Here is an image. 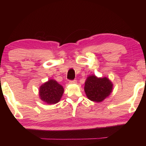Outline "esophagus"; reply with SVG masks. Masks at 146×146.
<instances>
[{
    "label": "esophagus",
    "instance_id": "obj_1",
    "mask_svg": "<svg viewBox=\"0 0 146 146\" xmlns=\"http://www.w3.org/2000/svg\"><path fill=\"white\" fill-rule=\"evenodd\" d=\"M76 80H70V84H76Z\"/></svg>",
    "mask_w": 146,
    "mask_h": 146
}]
</instances>
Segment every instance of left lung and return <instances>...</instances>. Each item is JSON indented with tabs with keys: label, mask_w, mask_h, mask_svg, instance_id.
Wrapping results in <instances>:
<instances>
[{
	"label": "left lung",
	"mask_w": 146,
	"mask_h": 146,
	"mask_svg": "<svg viewBox=\"0 0 146 146\" xmlns=\"http://www.w3.org/2000/svg\"><path fill=\"white\" fill-rule=\"evenodd\" d=\"M113 90V84L107 77L98 78L95 75L89 76L84 86L86 95L91 101L100 102L109 97Z\"/></svg>",
	"instance_id": "obj_1"
}]
</instances>
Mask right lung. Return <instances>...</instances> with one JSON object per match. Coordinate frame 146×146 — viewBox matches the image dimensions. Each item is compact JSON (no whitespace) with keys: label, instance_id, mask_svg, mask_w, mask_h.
Masks as SVG:
<instances>
[{"label":"right lung","instance_id":"1","mask_svg":"<svg viewBox=\"0 0 146 146\" xmlns=\"http://www.w3.org/2000/svg\"><path fill=\"white\" fill-rule=\"evenodd\" d=\"M62 86L56 80L51 79L39 88V97L41 100L48 104H55L60 101L64 93Z\"/></svg>","mask_w":146,"mask_h":146}]
</instances>
